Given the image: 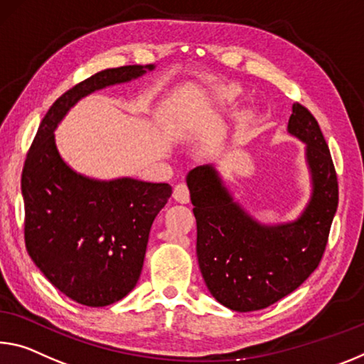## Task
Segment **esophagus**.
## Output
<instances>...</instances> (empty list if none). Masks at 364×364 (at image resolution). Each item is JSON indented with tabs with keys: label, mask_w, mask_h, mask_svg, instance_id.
<instances>
[{
	"label": "esophagus",
	"mask_w": 364,
	"mask_h": 364,
	"mask_svg": "<svg viewBox=\"0 0 364 364\" xmlns=\"http://www.w3.org/2000/svg\"><path fill=\"white\" fill-rule=\"evenodd\" d=\"M173 198H175L176 203L180 204H188L189 203V189L184 183L176 184L175 189H173Z\"/></svg>",
	"instance_id": "34e87169"
}]
</instances>
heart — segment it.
I'll list each match as a JSON object with an SVG mask.
<instances>
[{"label":"heart","mask_w":364,"mask_h":364,"mask_svg":"<svg viewBox=\"0 0 364 364\" xmlns=\"http://www.w3.org/2000/svg\"><path fill=\"white\" fill-rule=\"evenodd\" d=\"M241 94V89L236 85H218L215 89V100L218 103H233Z\"/></svg>","instance_id":"b5f03b06"}]
</instances>
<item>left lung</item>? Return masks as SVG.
<instances>
[{
    "mask_svg": "<svg viewBox=\"0 0 364 364\" xmlns=\"http://www.w3.org/2000/svg\"><path fill=\"white\" fill-rule=\"evenodd\" d=\"M288 132L306 144L313 193L296 220L264 225L235 203L212 165L188 173L198 223V261L212 296L238 313L264 309L303 284L319 265L338 205L337 173L316 118L293 105Z\"/></svg>",
    "mask_w": 364,
    "mask_h": 364,
    "instance_id": "8db88e82",
    "label": "left lung"
}]
</instances>
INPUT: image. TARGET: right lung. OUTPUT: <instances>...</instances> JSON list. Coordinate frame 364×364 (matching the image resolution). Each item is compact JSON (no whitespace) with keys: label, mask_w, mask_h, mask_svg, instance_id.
<instances>
[{"label":"right lung","mask_w":364,"mask_h":364,"mask_svg":"<svg viewBox=\"0 0 364 364\" xmlns=\"http://www.w3.org/2000/svg\"><path fill=\"white\" fill-rule=\"evenodd\" d=\"M154 68L105 69L65 92L40 123L22 170L28 256L51 285L85 306H108L136 287L151 227L171 186L80 175L61 159L55 129L82 97L129 82Z\"/></svg>","instance_id":"obj_1"}]
</instances>
